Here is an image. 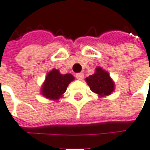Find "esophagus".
<instances>
[{
	"mask_svg": "<svg viewBox=\"0 0 150 150\" xmlns=\"http://www.w3.org/2000/svg\"><path fill=\"white\" fill-rule=\"evenodd\" d=\"M76 77H77V79H78V80H82L84 78V74L82 73H77L76 74Z\"/></svg>",
	"mask_w": 150,
	"mask_h": 150,
	"instance_id": "obj_1",
	"label": "esophagus"
}]
</instances>
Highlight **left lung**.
I'll return each instance as SVG.
<instances>
[{
	"instance_id": "obj_1",
	"label": "left lung",
	"mask_w": 150,
	"mask_h": 150,
	"mask_svg": "<svg viewBox=\"0 0 150 150\" xmlns=\"http://www.w3.org/2000/svg\"><path fill=\"white\" fill-rule=\"evenodd\" d=\"M86 81L91 91L100 97L108 96L115 90L114 81L109 73L100 66L96 69L94 74L86 77Z\"/></svg>"
}]
</instances>
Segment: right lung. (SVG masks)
I'll list each match as a JSON object with an SVG mask.
<instances>
[{"label": "right lung", "instance_id": "obj_1", "mask_svg": "<svg viewBox=\"0 0 150 150\" xmlns=\"http://www.w3.org/2000/svg\"><path fill=\"white\" fill-rule=\"evenodd\" d=\"M75 78L72 74H61L58 69H53L46 74L42 83L41 94L50 100H59L64 96L68 86Z\"/></svg>", "mask_w": 150, "mask_h": 150}]
</instances>
